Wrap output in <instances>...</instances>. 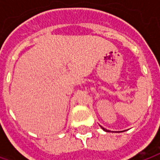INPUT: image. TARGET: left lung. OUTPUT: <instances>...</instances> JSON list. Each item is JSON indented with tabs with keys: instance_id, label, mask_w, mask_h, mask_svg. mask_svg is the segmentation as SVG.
<instances>
[{
	"instance_id": "obj_1",
	"label": "left lung",
	"mask_w": 160,
	"mask_h": 160,
	"mask_svg": "<svg viewBox=\"0 0 160 160\" xmlns=\"http://www.w3.org/2000/svg\"><path fill=\"white\" fill-rule=\"evenodd\" d=\"M102 129H103V130H104V131H106V132H108V130H107V129L103 128V127H102Z\"/></svg>"
}]
</instances>
